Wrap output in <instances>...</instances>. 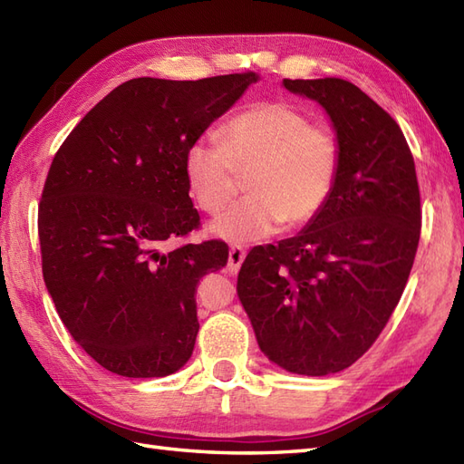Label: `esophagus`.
<instances>
[{
	"label": "esophagus",
	"instance_id": "34e87169",
	"mask_svg": "<svg viewBox=\"0 0 464 464\" xmlns=\"http://www.w3.org/2000/svg\"><path fill=\"white\" fill-rule=\"evenodd\" d=\"M245 249H241V246H231L229 249V261H227V268L229 273H237L241 268L243 261H245Z\"/></svg>",
	"mask_w": 464,
	"mask_h": 464
}]
</instances>
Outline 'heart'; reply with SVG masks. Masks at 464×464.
Wrapping results in <instances>:
<instances>
[{"label":"heart","instance_id":"heart-1","mask_svg":"<svg viewBox=\"0 0 464 464\" xmlns=\"http://www.w3.org/2000/svg\"><path fill=\"white\" fill-rule=\"evenodd\" d=\"M221 142L199 138L183 158L191 199L219 213L246 176L249 198L209 223V235L245 245L314 219L326 206L340 168V148L326 126L285 102H261L225 122Z\"/></svg>","mask_w":464,"mask_h":464}]
</instances>
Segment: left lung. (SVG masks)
Instances as JSON below:
<instances>
[{
  "label": "left lung",
  "instance_id": "8db88e82",
  "mask_svg": "<svg viewBox=\"0 0 464 464\" xmlns=\"http://www.w3.org/2000/svg\"><path fill=\"white\" fill-rule=\"evenodd\" d=\"M326 111L340 148L334 189L314 219L255 246L237 295L258 348L290 373L328 375L370 350L403 295L421 231L415 161L393 118L342 79L290 81Z\"/></svg>",
  "mask_w": 464,
  "mask_h": 464
}]
</instances>
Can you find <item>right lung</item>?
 I'll use <instances>...</instances> for the list:
<instances>
[{"instance_id":"right-lung-1","label":"right lung","mask_w":464,"mask_h":464,"mask_svg":"<svg viewBox=\"0 0 464 464\" xmlns=\"http://www.w3.org/2000/svg\"><path fill=\"white\" fill-rule=\"evenodd\" d=\"M258 74L132 79L74 126L39 203L43 278L74 342L124 378H166L191 358L196 288L227 265L223 241L160 246L199 225L183 158Z\"/></svg>"}]
</instances>
